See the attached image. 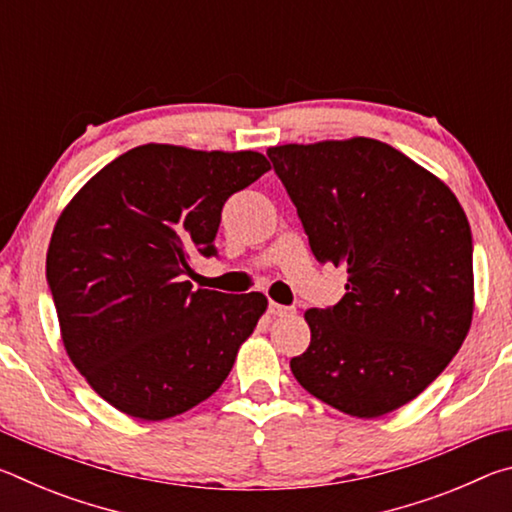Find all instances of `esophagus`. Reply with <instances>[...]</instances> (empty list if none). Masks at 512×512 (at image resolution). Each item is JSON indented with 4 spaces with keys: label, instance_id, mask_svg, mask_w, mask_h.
I'll use <instances>...</instances> for the list:
<instances>
[{
    "label": "esophagus",
    "instance_id": "obj_1",
    "mask_svg": "<svg viewBox=\"0 0 512 512\" xmlns=\"http://www.w3.org/2000/svg\"><path fill=\"white\" fill-rule=\"evenodd\" d=\"M268 314H271V316H291L293 309L284 307V305H277V302H271V305H268Z\"/></svg>",
    "mask_w": 512,
    "mask_h": 512
}]
</instances>
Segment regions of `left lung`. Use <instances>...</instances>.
<instances>
[{
  "instance_id": "1",
  "label": "left lung",
  "mask_w": 512,
  "mask_h": 512,
  "mask_svg": "<svg viewBox=\"0 0 512 512\" xmlns=\"http://www.w3.org/2000/svg\"><path fill=\"white\" fill-rule=\"evenodd\" d=\"M320 264L348 271L345 296L307 309V393L354 418L418 397L461 348L474 314L472 232L443 180L370 137L266 151Z\"/></svg>"
}]
</instances>
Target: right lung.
Segmentation results:
<instances>
[{
  "mask_svg": "<svg viewBox=\"0 0 512 512\" xmlns=\"http://www.w3.org/2000/svg\"><path fill=\"white\" fill-rule=\"evenodd\" d=\"M271 169L257 151L135 146L60 212L47 282L76 370L117 411L167 420L216 393L268 307L264 293L192 289L228 198Z\"/></svg>",
  "mask_w": 512,
  "mask_h": 512,
  "instance_id": "right-lung-1",
  "label": "right lung"
}]
</instances>
